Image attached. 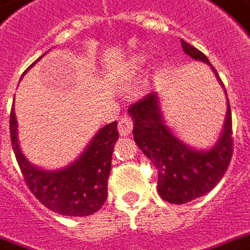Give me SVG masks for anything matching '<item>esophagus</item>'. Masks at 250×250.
<instances>
[{
  "instance_id": "esophagus-1",
  "label": "esophagus",
  "mask_w": 250,
  "mask_h": 250,
  "mask_svg": "<svg viewBox=\"0 0 250 250\" xmlns=\"http://www.w3.org/2000/svg\"><path fill=\"white\" fill-rule=\"evenodd\" d=\"M133 129V121L132 118L124 116L123 118H120V123H118V130L121 136H129Z\"/></svg>"
}]
</instances>
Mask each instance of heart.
Masks as SVG:
<instances>
[{"label":"heart","mask_w":250,"mask_h":250,"mask_svg":"<svg viewBox=\"0 0 250 250\" xmlns=\"http://www.w3.org/2000/svg\"><path fill=\"white\" fill-rule=\"evenodd\" d=\"M146 56L143 53H136L133 54L132 57L127 60V62L125 63V69L127 73H136L138 70H141L143 66L146 63Z\"/></svg>","instance_id":"heart-1"}]
</instances>
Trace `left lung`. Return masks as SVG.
Listing matches in <instances>:
<instances>
[{
  "instance_id": "1",
  "label": "left lung",
  "mask_w": 250,
  "mask_h": 250,
  "mask_svg": "<svg viewBox=\"0 0 250 250\" xmlns=\"http://www.w3.org/2000/svg\"><path fill=\"white\" fill-rule=\"evenodd\" d=\"M184 52L193 60L208 63L224 87L217 70L208 57L181 40ZM227 117L221 136L210 149L197 150L177 138L164 123L157 93L130 105L127 113L133 118V136L158 172L157 192L170 204H185L201 197L216 187L230 164L233 153L232 113L227 97Z\"/></svg>"
}]
</instances>
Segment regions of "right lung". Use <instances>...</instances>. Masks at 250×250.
<instances>
[{
  "label": "right lung",
  "mask_w": 250,
  "mask_h": 250,
  "mask_svg": "<svg viewBox=\"0 0 250 250\" xmlns=\"http://www.w3.org/2000/svg\"><path fill=\"white\" fill-rule=\"evenodd\" d=\"M40 60L41 57L37 61ZM10 138L25 183L36 198L48 209L62 216L83 217L96 213L103 207L107 196L113 149L118 140L116 121L101 127L83 154L73 164L58 170L40 169L23 156L18 144L14 105L10 112Z\"/></svg>",
  "instance_id": "1"
}]
</instances>
